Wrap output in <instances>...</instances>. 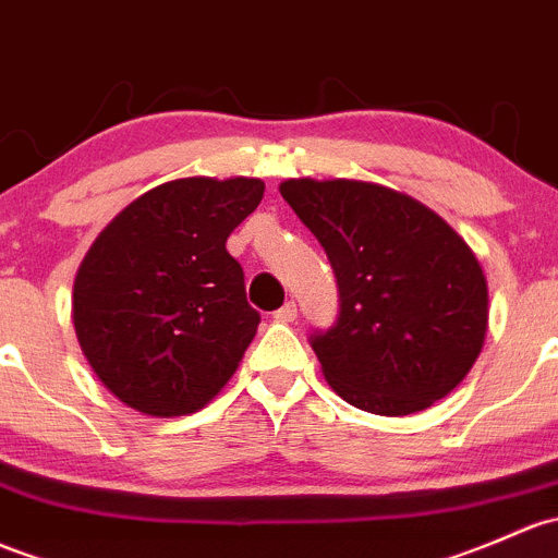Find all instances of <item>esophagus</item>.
<instances>
[{
    "label": "esophagus",
    "mask_w": 558,
    "mask_h": 558,
    "mask_svg": "<svg viewBox=\"0 0 558 558\" xmlns=\"http://www.w3.org/2000/svg\"><path fill=\"white\" fill-rule=\"evenodd\" d=\"M272 318L278 320V324H294V320H296V302H286L283 307L275 310Z\"/></svg>",
    "instance_id": "34e87169"
}]
</instances>
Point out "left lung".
I'll return each instance as SVG.
<instances>
[{"label": "left lung", "mask_w": 558, "mask_h": 558, "mask_svg": "<svg viewBox=\"0 0 558 558\" xmlns=\"http://www.w3.org/2000/svg\"><path fill=\"white\" fill-rule=\"evenodd\" d=\"M280 195L337 275V326L313 337L331 390L383 417L449 396L489 328L486 275L462 234L427 205L372 181L286 179Z\"/></svg>", "instance_id": "8db88e82"}]
</instances>
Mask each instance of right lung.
<instances>
[{
  "instance_id": "obj_1",
  "label": "right lung",
  "mask_w": 558,
  "mask_h": 558,
  "mask_svg": "<svg viewBox=\"0 0 558 558\" xmlns=\"http://www.w3.org/2000/svg\"><path fill=\"white\" fill-rule=\"evenodd\" d=\"M264 181H166L93 240L72 294L74 333L96 377L146 417L203 409L238 372L259 328L227 251Z\"/></svg>"
}]
</instances>
